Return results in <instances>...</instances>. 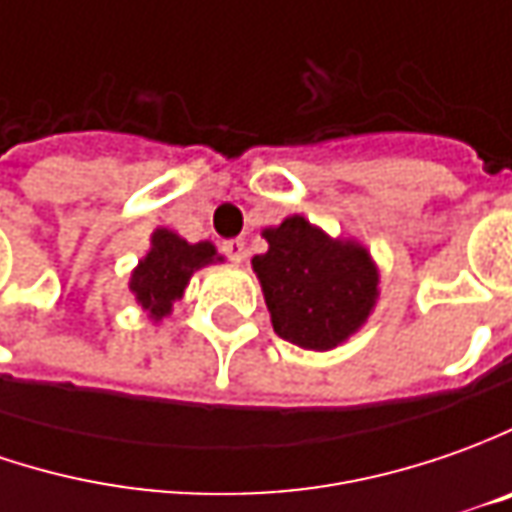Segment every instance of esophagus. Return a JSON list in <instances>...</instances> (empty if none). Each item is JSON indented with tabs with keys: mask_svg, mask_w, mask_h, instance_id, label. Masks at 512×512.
Segmentation results:
<instances>
[{
	"mask_svg": "<svg viewBox=\"0 0 512 512\" xmlns=\"http://www.w3.org/2000/svg\"><path fill=\"white\" fill-rule=\"evenodd\" d=\"M221 252L232 263H243V257H246V243L240 238H232V240H223V246H221Z\"/></svg>",
	"mask_w": 512,
	"mask_h": 512,
	"instance_id": "34e87169",
	"label": "esophagus"
}]
</instances>
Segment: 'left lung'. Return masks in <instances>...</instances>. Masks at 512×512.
Segmentation results:
<instances>
[{"mask_svg": "<svg viewBox=\"0 0 512 512\" xmlns=\"http://www.w3.org/2000/svg\"><path fill=\"white\" fill-rule=\"evenodd\" d=\"M269 252L252 260L274 331L314 351H328L365 323L377 300V269L357 243L331 240L294 215L266 229Z\"/></svg>", "mask_w": 512, "mask_h": 512, "instance_id": "1", "label": "left lung"}]
</instances>
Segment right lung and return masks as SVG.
I'll use <instances>...</instances> for the list:
<instances>
[{
	"label": "right lung",
	"mask_w": 512,
	"mask_h": 512,
	"mask_svg": "<svg viewBox=\"0 0 512 512\" xmlns=\"http://www.w3.org/2000/svg\"><path fill=\"white\" fill-rule=\"evenodd\" d=\"M212 260H215L212 243H186L167 229H158L152 235L150 255L133 272L130 289L135 291L138 303L150 311L152 320H161L164 314H169L172 303L184 294L192 272Z\"/></svg>",
	"instance_id": "right-lung-1"
}]
</instances>
